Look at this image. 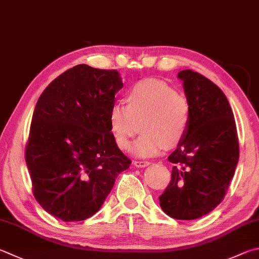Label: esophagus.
I'll list each match as a JSON object with an SVG mask.
<instances>
[{
	"mask_svg": "<svg viewBox=\"0 0 259 259\" xmlns=\"http://www.w3.org/2000/svg\"><path fill=\"white\" fill-rule=\"evenodd\" d=\"M134 164L137 167H145V166H148L150 163L148 161H135Z\"/></svg>",
	"mask_w": 259,
	"mask_h": 259,
	"instance_id": "obj_1",
	"label": "esophagus"
}]
</instances>
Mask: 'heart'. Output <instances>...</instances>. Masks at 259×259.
<instances>
[{
	"instance_id": "heart-1",
	"label": "heart",
	"mask_w": 259,
	"mask_h": 259,
	"mask_svg": "<svg viewBox=\"0 0 259 259\" xmlns=\"http://www.w3.org/2000/svg\"><path fill=\"white\" fill-rule=\"evenodd\" d=\"M124 104L110 111V129L121 149L142 131L134 145L138 156L149 157L165 148H175L186 139L191 122V106L186 96L158 80L134 84L124 96Z\"/></svg>"
}]
</instances>
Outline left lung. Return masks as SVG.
I'll return each mask as SVG.
<instances>
[{"mask_svg":"<svg viewBox=\"0 0 259 259\" xmlns=\"http://www.w3.org/2000/svg\"><path fill=\"white\" fill-rule=\"evenodd\" d=\"M178 77L190 103L191 122L186 139L167 158L172 177L159 205L173 219L196 220L224 199L239 159V140L224 93L191 70Z\"/></svg>","mask_w":259,"mask_h":259,"instance_id":"8db88e82","label":"left lung"}]
</instances>
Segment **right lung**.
Wrapping results in <instances>:
<instances>
[{"label": "right lung", "instance_id": "right-lung-1", "mask_svg": "<svg viewBox=\"0 0 259 259\" xmlns=\"http://www.w3.org/2000/svg\"><path fill=\"white\" fill-rule=\"evenodd\" d=\"M122 86L116 70L78 64L56 77L37 101L25 150L32 194L64 222L95 214L131 164L110 129Z\"/></svg>", "mask_w": 259, "mask_h": 259}]
</instances>
